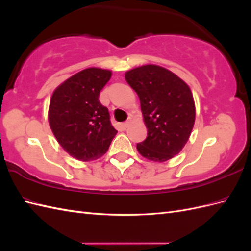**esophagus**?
Returning a JSON list of instances; mask_svg holds the SVG:
<instances>
[{"mask_svg":"<svg viewBox=\"0 0 251 251\" xmlns=\"http://www.w3.org/2000/svg\"><path fill=\"white\" fill-rule=\"evenodd\" d=\"M132 121H133V118L132 117H130L128 118V120L127 121H126V123H124V124H121V128H123V130H126V128L128 127V126H130L131 124H132Z\"/></svg>","mask_w":251,"mask_h":251,"instance_id":"34e87169","label":"esophagus"}]
</instances>
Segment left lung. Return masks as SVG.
<instances>
[{
    "mask_svg": "<svg viewBox=\"0 0 251 251\" xmlns=\"http://www.w3.org/2000/svg\"><path fill=\"white\" fill-rule=\"evenodd\" d=\"M137 93L147 139L137 144L149 160L164 162L184 148L195 124L196 108L189 87L172 71L157 65L137 67L126 73Z\"/></svg>",
    "mask_w": 251,
    "mask_h": 251,
    "instance_id": "left-lung-1",
    "label": "left lung"
}]
</instances>
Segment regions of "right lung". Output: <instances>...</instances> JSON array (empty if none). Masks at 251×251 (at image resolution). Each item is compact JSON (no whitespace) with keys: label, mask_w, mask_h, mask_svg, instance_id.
<instances>
[{"label":"right lung","mask_w":251,"mask_h":251,"mask_svg":"<svg viewBox=\"0 0 251 251\" xmlns=\"http://www.w3.org/2000/svg\"><path fill=\"white\" fill-rule=\"evenodd\" d=\"M111 76L110 70L88 68L60 83L51 96V130L60 147L77 160L100 158L117 134L108 109L98 100Z\"/></svg>","instance_id":"right-lung-1"}]
</instances>
